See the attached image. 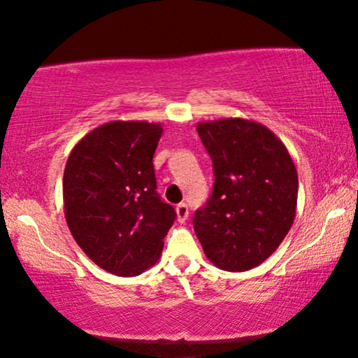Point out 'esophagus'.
<instances>
[{
    "label": "esophagus",
    "mask_w": 358,
    "mask_h": 358,
    "mask_svg": "<svg viewBox=\"0 0 358 358\" xmlns=\"http://www.w3.org/2000/svg\"><path fill=\"white\" fill-rule=\"evenodd\" d=\"M176 215H178V222L179 223H185V220L189 218V208L185 203H179L176 207Z\"/></svg>",
    "instance_id": "34e87169"
}]
</instances>
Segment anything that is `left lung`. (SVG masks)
Returning <instances> with one entry per match:
<instances>
[{"mask_svg": "<svg viewBox=\"0 0 358 358\" xmlns=\"http://www.w3.org/2000/svg\"><path fill=\"white\" fill-rule=\"evenodd\" d=\"M200 140L213 161L215 184L195 212L205 256L222 271L244 272L272 256L296 215L298 174L282 140L254 120L200 122Z\"/></svg>", "mask_w": 358, "mask_h": 358, "instance_id": "1", "label": "left lung"}]
</instances>
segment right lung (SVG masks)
<instances>
[{
  "label": "right lung",
  "mask_w": 358,
  "mask_h": 358,
  "mask_svg": "<svg viewBox=\"0 0 358 358\" xmlns=\"http://www.w3.org/2000/svg\"><path fill=\"white\" fill-rule=\"evenodd\" d=\"M163 125L114 120L75 145L63 173L68 228L87 257L119 277L158 262L176 212L156 192L153 156Z\"/></svg>",
  "instance_id": "1"
}]
</instances>
